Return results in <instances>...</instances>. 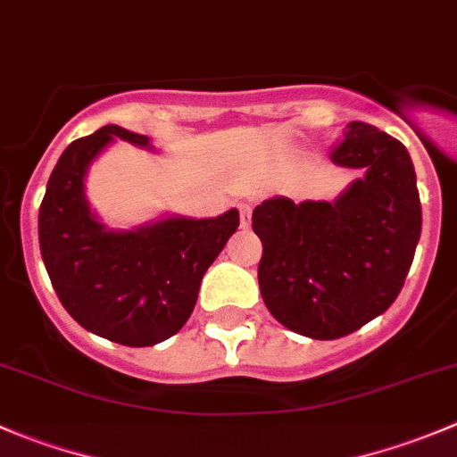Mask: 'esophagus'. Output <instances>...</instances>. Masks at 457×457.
Masks as SVG:
<instances>
[{
    "mask_svg": "<svg viewBox=\"0 0 457 457\" xmlns=\"http://www.w3.org/2000/svg\"><path fill=\"white\" fill-rule=\"evenodd\" d=\"M238 214H241V228L247 229L252 225V205L250 203H241L238 205Z\"/></svg>",
    "mask_w": 457,
    "mask_h": 457,
    "instance_id": "esophagus-1",
    "label": "esophagus"
}]
</instances>
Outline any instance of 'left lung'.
I'll return each instance as SVG.
<instances>
[{
	"instance_id": "8db88e82",
	"label": "left lung",
	"mask_w": 457,
	"mask_h": 457,
	"mask_svg": "<svg viewBox=\"0 0 457 457\" xmlns=\"http://www.w3.org/2000/svg\"><path fill=\"white\" fill-rule=\"evenodd\" d=\"M343 135L331 161L362 177L334 201L271 196L252 214L262 301L280 325L314 340L343 338L389 310L422 229L407 147L362 121Z\"/></svg>"
}]
</instances>
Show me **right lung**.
Here are the masks:
<instances>
[{"mask_svg":"<svg viewBox=\"0 0 457 457\" xmlns=\"http://www.w3.org/2000/svg\"><path fill=\"white\" fill-rule=\"evenodd\" d=\"M117 139L154 150L150 137L121 126L72 141L46 186L39 247L59 301L84 329L150 347L186 325L207 267L241 219L232 207L214 219L165 214L128 229L108 228L86 199V177Z\"/></svg>","mask_w":457,"mask_h":457,"instance_id":"add662e5","label":"right lung"}]
</instances>
